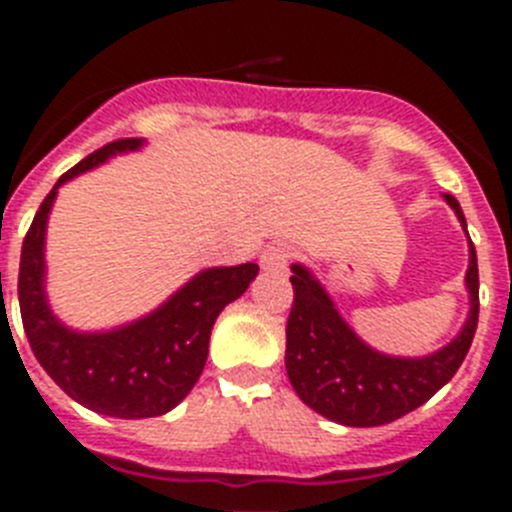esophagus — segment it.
I'll return each instance as SVG.
<instances>
[{
  "instance_id": "34e87169",
  "label": "esophagus",
  "mask_w": 512,
  "mask_h": 512,
  "mask_svg": "<svg viewBox=\"0 0 512 512\" xmlns=\"http://www.w3.org/2000/svg\"><path fill=\"white\" fill-rule=\"evenodd\" d=\"M292 261V248L287 243H271L261 253V266L266 271H282L287 269V264Z\"/></svg>"
}]
</instances>
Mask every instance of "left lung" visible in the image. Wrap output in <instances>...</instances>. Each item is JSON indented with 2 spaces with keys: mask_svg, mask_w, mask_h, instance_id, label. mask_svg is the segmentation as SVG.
Wrapping results in <instances>:
<instances>
[{
  "mask_svg": "<svg viewBox=\"0 0 512 512\" xmlns=\"http://www.w3.org/2000/svg\"><path fill=\"white\" fill-rule=\"evenodd\" d=\"M443 200L467 230L456 197L443 194ZM289 282L295 289L284 354L289 382L307 408L351 428L392 423L431 400L451 382L477 330L479 274L472 241L464 277L469 315L454 341L428 356H390L361 341L307 266L292 264Z\"/></svg>",
  "mask_w": 512,
  "mask_h": 512,
  "instance_id": "8db88e82",
  "label": "left lung"
}]
</instances>
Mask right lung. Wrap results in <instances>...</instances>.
Masks as SVG:
<instances>
[{
  "label": "right lung",
  "mask_w": 512,
  "mask_h": 512,
  "mask_svg": "<svg viewBox=\"0 0 512 512\" xmlns=\"http://www.w3.org/2000/svg\"><path fill=\"white\" fill-rule=\"evenodd\" d=\"M143 146V138L115 140L58 179L22 241L17 279L27 341L48 377L84 408L125 420L169 413L192 392L217 315L259 274L256 264L202 269L156 310L110 330H74L53 315L45 292V230L58 189L117 153Z\"/></svg>",
  "instance_id": "obj_1"
}]
</instances>
